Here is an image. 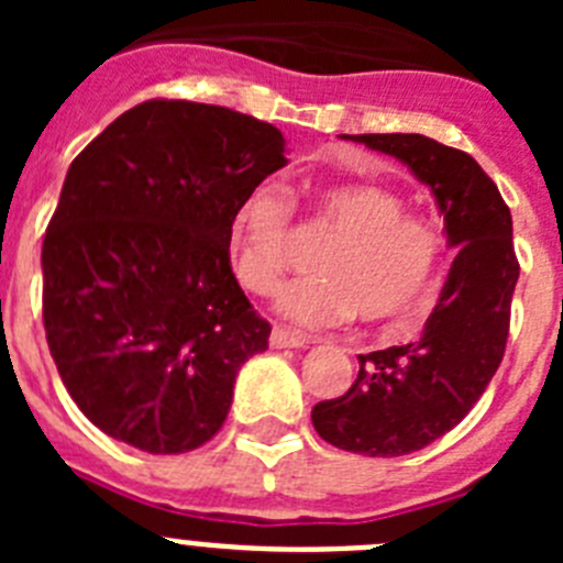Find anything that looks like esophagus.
<instances>
[{
	"label": "esophagus",
	"mask_w": 563,
	"mask_h": 563,
	"mask_svg": "<svg viewBox=\"0 0 563 563\" xmlns=\"http://www.w3.org/2000/svg\"><path fill=\"white\" fill-rule=\"evenodd\" d=\"M271 346L273 350H301V346H307V341L305 338L292 335V332L282 330V327H273Z\"/></svg>",
	"instance_id": "esophagus-1"
}]
</instances>
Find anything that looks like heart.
<instances>
[{
	"instance_id": "heart-1",
	"label": "heart",
	"mask_w": 563,
	"mask_h": 563,
	"mask_svg": "<svg viewBox=\"0 0 563 563\" xmlns=\"http://www.w3.org/2000/svg\"><path fill=\"white\" fill-rule=\"evenodd\" d=\"M312 206L338 236L312 258V276L278 292L276 310L298 330H332L355 312L372 324L409 312L440 258L434 225L402 213L395 191L366 183L318 188ZM228 239L239 282L271 296L292 256L290 191L273 180L247 188L233 208Z\"/></svg>"
}]
</instances>
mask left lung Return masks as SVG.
<instances>
[{"instance_id":"left-lung-1","label":"left lung","mask_w":563,"mask_h":563,"mask_svg":"<svg viewBox=\"0 0 563 563\" xmlns=\"http://www.w3.org/2000/svg\"><path fill=\"white\" fill-rule=\"evenodd\" d=\"M391 154L431 188L456 258L422 335L357 355L352 389L318 402L312 426L330 445L402 456L449 434L474 409L505 355L519 282L514 220L496 183L460 148L426 134H346Z\"/></svg>"}]
</instances>
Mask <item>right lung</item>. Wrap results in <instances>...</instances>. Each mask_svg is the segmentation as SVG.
Here are the masks:
<instances>
[{
  "label": "right lung",
  "mask_w": 563,
  "mask_h": 563,
  "mask_svg": "<svg viewBox=\"0 0 563 563\" xmlns=\"http://www.w3.org/2000/svg\"><path fill=\"white\" fill-rule=\"evenodd\" d=\"M287 166L273 123L146 101L78 154L42 245L44 332L89 422L148 454H186L225 422L247 357L267 350L231 271V217Z\"/></svg>",
  "instance_id": "obj_1"
}]
</instances>
